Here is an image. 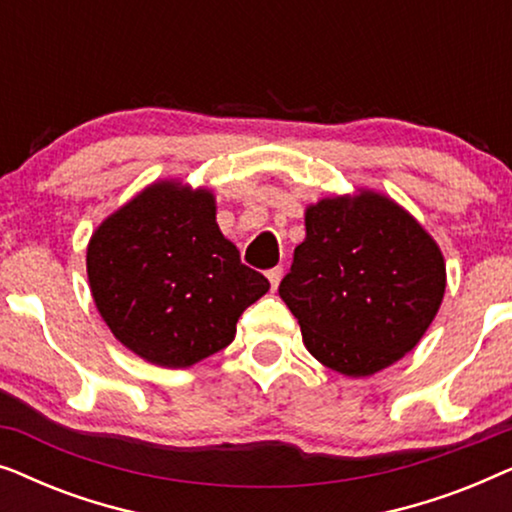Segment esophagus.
<instances>
[{
  "mask_svg": "<svg viewBox=\"0 0 512 512\" xmlns=\"http://www.w3.org/2000/svg\"><path fill=\"white\" fill-rule=\"evenodd\" d=\"M268 279H270L272 291H275L277 286H279V279H282V268H272V270H268Z\"/></svg>",
  "mask_w": 512,
  "mask_h": 512,
  "instance_id": "34e87169",
  "label": "esophagus"
}]
</instances>
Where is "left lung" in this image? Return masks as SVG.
I'll use <instances>...</instances> for the list:
<instances>
[{
    "instance_id": "8db88e82",
    "label": "left lung",
    "mask_w": 512,
    "mask_h": 512,
    "mask_svg": "<svg viewBox=\"0 0 512 512\" xmlns=\"http://www.w3.org/2000/svg\"><path fill=\"white\" fill-rule=\"evenodd\" d=\"M445 293L433 237L387 195L324 198L305 212L279 296L314 359L349 377L391 366L422 340Z\"/></svg>"
}]
</instances>
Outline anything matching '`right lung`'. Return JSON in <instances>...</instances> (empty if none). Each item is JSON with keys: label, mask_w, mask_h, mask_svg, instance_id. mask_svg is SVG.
<instances>
[{"label": "right lung", "mask_w": 512, "mask_h": 512, "mask_svg": "<svg viewBox=\"0 0 512 512\" xmlns=\"http://www.w3.org/2000/svg\"><path fill=\"white\" fill-rule=\"evenodd\" d=\"M90 293L116 340L149 363L188 368L235 338L237 319L270 282L240 261L207 188L158 181L88 244Z\"/></svg>", "instance_id": "1"}]
</instances>
